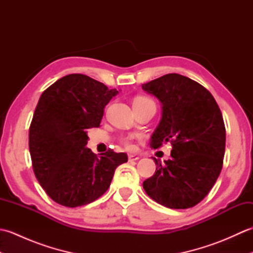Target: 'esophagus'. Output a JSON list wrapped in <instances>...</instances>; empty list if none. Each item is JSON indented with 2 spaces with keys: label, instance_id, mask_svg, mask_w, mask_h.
Returning a JSON list of instances; mask_svg holds the SVG:
<instances>
[{
  "label": "esophagus",
  "instance_id": "1",
  "mask_svg": "<svg viewBox=\"0 0 253 253\" xmlns=\"http://www.w3.org/2000/svg\"><path fill=\"white\" fill-rule=\"evenodd\" d=\"M138 160H139V157H137V155H133V154L128 155V161H129V162H133V161H138Z\"/></svg>",
  "mask_w": 253,
  "mask_h": 253
}]
</instances>
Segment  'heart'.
Here are the masks:
<instances>
[{
	"label": "heart",
	"instance_id": "obj_1",
	"mask_svg": "<svg viewBox=\"0 0 253 253\" xmlns=\"http://www.w3.org/2000/svg\"><path fill=\"white\" fill-rule=\"evenodd\" d=\"M149 101H152V100H150V99L146 98V96H138V98H136L135 100H133V104H137V103H142V102H149ZM124 143H125L126 148H128V149H132V148H133L132 143H131L130 141L125 140V141H124Z\"/></svg>",
	"mask_w": 253,
	"mask_h": 253
}]
</instances>
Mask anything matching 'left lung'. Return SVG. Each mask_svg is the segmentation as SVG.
<instances>
[{"instance_id": "obj_1", "label": "left lung", "mask_w": 253, "mask_h": 253, "mask_svg": "<svg viewBox=\"0 0 253 253\" xmlns=\"http://www.w3.org/2000/svg\"><path fill=\"white\" fill-rule=\"evenodd\" d=\"M142 89L162 104V117L150 139L158 149L170 142V159L143 181L147 195L169 209H188L202 201L222 170L226 130L215 99L195 80L168 74Z\"/></svg>"}]
</instances>
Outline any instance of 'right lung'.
<instances>
[{
	"mask_svg": "<svg viewBox=\"0 0 253 253\" xmlns=\"http://www.w3.org/2000/svg\"><path fill=\"white\" fill-rule=\"evenodd\" d=\"M116 89L83 74L58 79L41 94L29 128V151L38 181L53 201L85 206L109 189L126 153L109 149L100 157L89 148L88 129L99 127Z\"/></svg>",
	"mask_w": 253,
	"mask_h": 253,
	"instance_id": "add662e5",
	"label": "right lung"
}]
</instances>
